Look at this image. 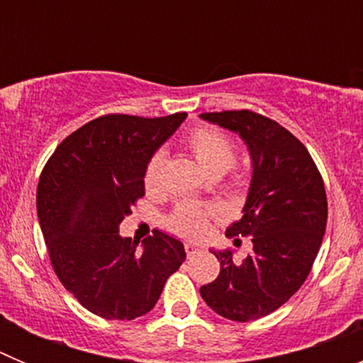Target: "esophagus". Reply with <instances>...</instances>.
<instances>
[{"label": "esophagus", "mask_w": 363, "mask_h": 363, "mask_svg": "<svg viewBox=\"0 0 363 363\" xmlns=\"http://www.w3.org/2000/svg\"><path fill=\"white\" fill-rule=\"evenodd\" d=\"M201 251V247L198 245V243L194 242H187L185 243V252H187V256H194L196 252Z\"/></svg>", "instance_id": "obj_1"}]
</instances>
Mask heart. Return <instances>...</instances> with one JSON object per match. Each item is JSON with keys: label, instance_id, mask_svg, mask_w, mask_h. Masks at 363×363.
I'll return each mask as SVG.
<instances>
[{"label": "heart", "instance_id": "obj_1", "mask_svg": "<svg viewBox=\"0 0 363 363\" xmlns=\"http://www.w3.org/2000/svg\"><path fill=\"white\" fill-rule=\"evenodd\" d=\"M187 147L192 152L201 171L213 176H223L230 171L236 162V150L233 142L220 130L213 127H198L187 138ZM163 174V154L154 152L149 158L143 171V185L147 192H156L162 185ZM216 214V209L211 205L192 203L184 201L172 209L165 218V227L171 233L179 236H200L205 233L209 220Z\"/></svg>", "mask_w": 363, "mask_h": 363}]
</instances>
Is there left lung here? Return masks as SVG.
I'll return each mask as SVG.
<instances>
[{"instance_id":"8db88e82","label":"left lung","mask_w":363,"mask_h":363,"mask_svg":"<svg viewBox=\"0 0 363 363\" xmlns=\"http://www.w3.org/2000/svg\"><path fill=\"white\" fill-rule=\"evenodd\" d=\"M200 116L238 133L252 160L243 216L225 233L251 236L252 255L238 264L230 251H213L220 274L200 294L223 318L252 322L284 306L309 277L325 233V185L306 145L278 121L252 111Z\"/></svg>"}]
</instances>
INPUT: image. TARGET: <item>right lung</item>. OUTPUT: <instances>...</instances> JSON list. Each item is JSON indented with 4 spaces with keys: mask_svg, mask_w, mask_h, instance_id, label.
I'll use <instances>...</instances> for the list:
<instances>
[{
    "mask_svg": "<svg viewBox=\"0 0 363 363\" xmlns=\"http://www.w3.org/2000/svg\"><path fill=\"white\" fill-rule=\"evenodd\" d=\"M185 116H99L69 134L41 171L36 207L50 264L96 316L147 314L185 262L184 243L169 234L154 230L140 249L118 230L145 196L147 162Z\"/></svg>",
    "mask_w": 363,
    "mask_h": 363,
    "instance_id": "obj_1",
    "label": "right lung"
}]
</instances>
